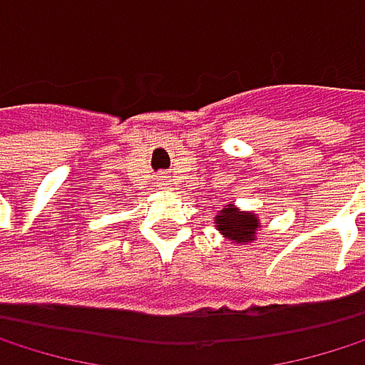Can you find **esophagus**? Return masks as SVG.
<instances>
[{
	"mask_svg": "<svg viewBox=\"0 0 365 365\" xmlns=\"http://www.w3.org/2000/svg\"><path fill=\"white\" fill-rule=\"evenodd\" d=\"M160 181H162V179H160Z\"/></svg>",
	"mask_w": 365,
	"mask_h": 365,
	"instance_id": "esophagus-1",
	"label": "esophagus"
}]
</instances>
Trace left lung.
<instances>
[{"instance_id":"1","label":"left lung","mask_w":365,"mask_h":365,"mask_svg":"<svg viewBox=\"0 0 365 365\" xmlns=\"http://www.w3.org/2000/svg\"><path fill=\"white\" fill-rule=\"evenodd\" d=\"M216 220V229L222 233L227 240H233L236 245H247L251 240H255V233L262 227L259 218L253 212H240L236 205H225Z\"/></svg>"}]
</instances>
